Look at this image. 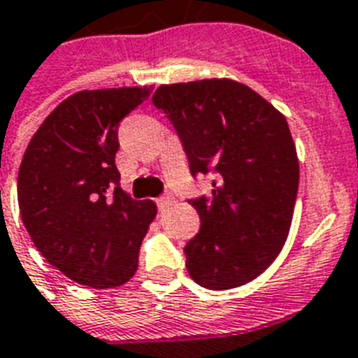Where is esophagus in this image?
Segmentation results:
<instances>
[{"label": "esophagus", "mask_w": 358, "mask_h": 358, "mask_svg": "<svg viewBox=\"0 0 358 358\" xmlns=\"http://www.w3.org/2000/svg\"><path fill=\"white\" fill-rule=\"evenodd\" d=\"M171 196H160L159 199H157V205H159V209H166L168 205L171 203Z\"/></svg>", "instance_id": "34e87169"}]
</instances>
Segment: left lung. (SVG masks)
Segmentation results:
<instances>
[{"instance_id": "left-lung-1", "label": "left lung", "mask_w": 358, "mask_h": 358, "mask_svg": "<svg viewBox=\"0 0 358 358\" xmlns=\"http://www.w3.org/2000/svg\"><path fill=\"white\" fill-rule=\"evenodd\" d=\"M153 104L173 124L192 177L215 173L210 198H194L199 231L185 246L196 284L231 289L265 271L282 250L299 188L287 121L234 80L160 85Z\"/></svg>"}]
</instances>
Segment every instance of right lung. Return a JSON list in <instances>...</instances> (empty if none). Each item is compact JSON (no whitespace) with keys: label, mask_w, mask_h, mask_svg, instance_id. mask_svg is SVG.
<instances>
[{"label":"right lung","mask_w":358,"mask_h":358,"mask_svg":"<svg viewBox=\"0 0 358 358\" xmlns=\"http://www.w3.org/2000/svg\"><path fill=\"white\" fill-rule=\"evenodd\" d=\"M151 87L80 91L33 134L18 170V205L50 265L95 289L123 285L157 207L121 190L117 127Z\"/></svg>","instance_id":"1"}]
</instances>
